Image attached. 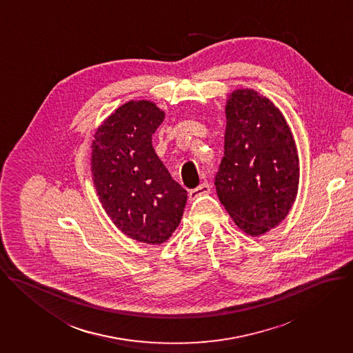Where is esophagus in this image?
<instances>
[{
    "label": "esophagus",
    "mask_w": 353,
    "mask_h": 353,
    "mask_svg": "<svg viewBox=\"0 0 353 353\" xmlns=\"http://www.w3.org/2000/svg\"><path fill=\"white\" fill-rule=\"evenodd\" d=\"M210 190H212L210 184H209L208 181H205V183H202L199 187H196L195 190H191V191H190V196H191V198H198V196H202V195L209 194Z\"/></svg>",
    "instance_id": "34e87169"
}]
</instances>
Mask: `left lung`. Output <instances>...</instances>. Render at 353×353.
I'll return each instance as SVG.
<instances>
[{
  "instance_id": "obj_1",
  "label": "left lung",
  "mask_w": 353,
  "mask_h": 353,
  "mask_svg": "<svg viewBox=\"0 0 353 353\" xmlns=\"http://www.w3.org/2000/svg\"><path fill=\"white\" fill-rule=\"evenodd\" d=\"M225 113L216 195L234 223L256 237L283 221L296 199L300 177L296 144L280 109L258 91H233Z\"/></svg>"
}]
</instances>
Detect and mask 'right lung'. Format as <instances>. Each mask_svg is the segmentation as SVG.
<instances>
[{
    "label": "right lung",
    "mask_w": 353,
    "mask_h": 353,
    "mask_svg": "<svg viewBox=\"0 0 353 353\" xmlns=\"http://www.w3.org/2000/svg\"><path fill=\"white\" fill-rule=\"evenodd\" d=\"M165 113L150 101H130L95 132L92 181L106 214L128 237L162 244L179 226L187 191L155 154L151 137Z\"/></svg>",
    "instance_id": "1"
}]
</instances>
